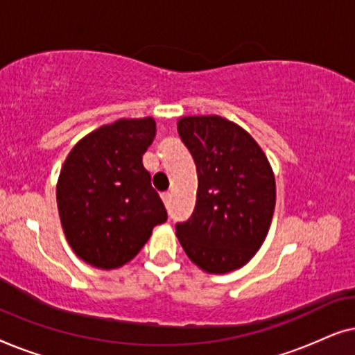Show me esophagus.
<instances>
[{"mask_svg":"<svg viewBox=\"0 0 355 355\" xmlns=\"http://www.w3.org/2000/svg\"><path fill=\"white\" fill-rule=\"evenodd\" d=\"M162 198H163L164 205L169 207V203H171V193H169V192H164L163 196H162Z\"/></svg>","mask_w":355,"mask_h":355,"instance_id":"esophagus-1","label":"esophagus"}]
</instances>
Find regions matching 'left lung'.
<instances>
[{
	"instance_id": "8db88e82",
	"label": "left lung",
	"mask_w": 355,
	"mask_h": 355,
	"mask_svg": "<svg viewBox=\"0 0 355 355\" xmlns=\"http://www.w3.org/2000/svg\"><path fill=\"white\" fill-rule=\"evenodd\" d=\"M179 137L197 168V202L176 225L184 252L207 273H230L249 261L268 234L276 184L263 150L221 116H186Z\"/></svg>"
}]
</instances>
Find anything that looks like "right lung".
Masks as SVG:
<instances>
[{"mask_svg": "<svg viewBox=\"0 0 355 355\" xmlns=\"http://www.w3.org/2000/svg\"><path fill=\"white\" fill-rule=\"evenodd\" d=\"M155 134L153 118L118 119L79 140L62 164L56 186L62 230L92 266L128 263L168 220L142 163Z\"/></svg>", "mask_w": 355, "mask_h": 355, "instance_id": "1", "label": "right lung"}]
</instances>
